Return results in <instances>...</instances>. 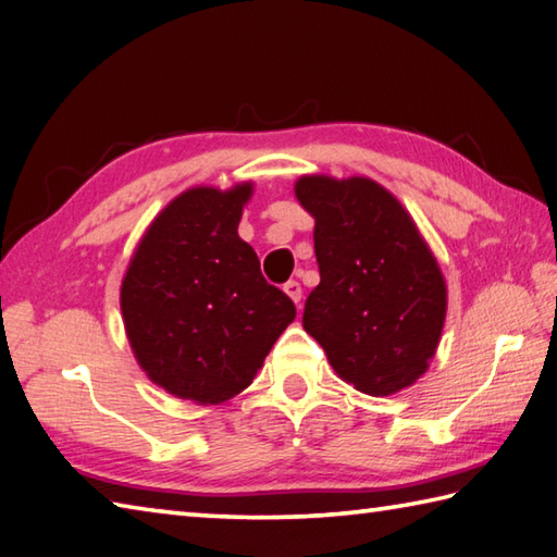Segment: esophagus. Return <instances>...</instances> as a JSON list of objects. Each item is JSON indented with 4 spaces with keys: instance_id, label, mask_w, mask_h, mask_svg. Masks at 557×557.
<instances>
[{
    "instance_id": "34e87169",
    "label": "esophagus",
    "mask_w": 557,
    "mask_h": 557,
    "mask_svg": "<svg viewBox=\"0 0 557 557\" xmlns=\"http://www.w3.org/2000/svg\"><path fill=\"white\" fill-rule=\"evenodd\" d=\"M285 292H287V297L294 301V304H301V285L297 280H289L287 285H285Z\"/></svg>"
}]
</instances>
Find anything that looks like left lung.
Here are the masks:
<instances>
[{"mask_svg":"<svg viewBox=\"0 0 557 557\" xmlns=\"http://www.w3.org/2000/svg\"><path fill=\"white\" fill-rule=\"evenodd\" d=\"M294 191L315 218L321 270L304 330L361 393L385 397L409 387L429 369L447 306L441 268L417 224L363 176H301Z\"/></svg>","mask_w":557,"mask_h":557,"instance_id":"obj_1","label":"left lung"}]
</instances>
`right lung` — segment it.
Wrapping results in <instances>:
<instances>
[{"label": "right lung", "mask_w": 557, "mask_h": 557, "mask_svg": "<svg viewBox=\"0 0 557 557\" xmlns=\"http://www.w3.org/2000/svg\"><path fill=\"white\" fill-rule=\"evenodd\" d=\"M251 184L191 188L174 198L136 248L122 313L140 369L168 393L218 405L251 385L297 315L260 272L236 227Z\"/></svg>", "instance_id": "add662e5"}]
</instances>
